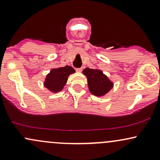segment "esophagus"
<instances>
[{
	"label": "esophagus",
	"instance_id": "esophagus-1",
	"mask_svg": "<svg viewBox=\"0 0 160 160\" xmlns=\"http://www.w3.org/2000/svg\"><path fill=\"white\" fill-rule=\"evenodd\" d=\"M82 71V69L81 68H77V69H76L77 72H81Z\"/></svg>",
	"mask_w": 160,
	"mask_h": 160
}]
</instances>
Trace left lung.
<instances>
[{
	"label": "left lung",
	"instance_id": "8db88e82",
	"mask_svg": "<svg viewBox=\"0 0 160 160\" xmlns=\"http://www.w3.org/2000/svg\"><path fill=\"white\" fill-rule=\"evenodd\" d=\"M87 78L88 87L92 95L97 97H102L107 95L111 89H113V82L111 81L107 75L98 68L92 69L86 68L82 71Z\"/></svg>",
	"mask_w": 160,
	"mask_h": 160
}]
</instances>
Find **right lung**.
I'll return each instance as SVG.
<instances>
[{
    "label": "right lung",
    "mask_w": 160,
    "mask_h": 160,
    "mask_svg": "<svg viewBox=\"0 0 160 160\" xmlns=\"http://www.w3.org/2000/svg\"><path fill=\"white\" fill-rule=\"evenodd\" d=\"M74 73L75 70L68 65L51 69L46 76L43 86L52 93L61 92L67 83L68 77Z\"/></svg>",
    "instance_id": "1"
}]
</instances>
